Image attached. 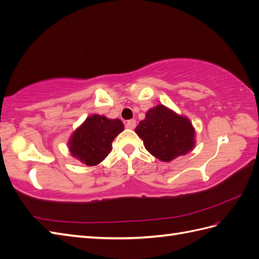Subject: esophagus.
<instances>
[{
	"mask_svg": "<svg viewBox=\"0 0 259 259\" xmlns=\"http://www.w3.org/2000/svg\"><path fill=\"white\" fill-rule=\"evenodd\" d=\"M135 126H136V120L135 119H130V120H127V122L125 123V127L128 128V130L135 128Z\"/></svg>",
	"mask_w": 259,
	"mask_h": 259,
	"instance_id": "obj_1",
	"label": "esophagus"
}]
</instances>
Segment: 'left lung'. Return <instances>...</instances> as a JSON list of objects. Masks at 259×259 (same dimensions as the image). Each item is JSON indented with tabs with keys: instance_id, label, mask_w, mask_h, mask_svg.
I'll return each mask as SVG.
<instances>
[{
	"instance_id": "obj_1",
	"label": "left lung",
	"mask_w": 259,
	"mask_h": 259,
	"mask_svg": "<svg viewBox=\"0 0 259 259\" xmlns=\"http://www.w3.org/2000/svg\"><path fill=\"white\" fill-rule=\"evenodd\" d=\"M135 133L147 151L165 163L186 155L196 143L191 120L163 104L149 108L145 118L136 126Z\"/></svg>"
}]
</instances>
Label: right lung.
Returning <instances> with one entry per match:
<instances>
[{
  "instance_id": "1",
  "label": "right lung",
  "mask_w": 259,
  "mask_h": 259,
  "mask_svg": "<svg viewBox=\"0 0 259 259\" xmlns=\"http://www.w3.org/2000/svg\"><path fill=\"white\" fill-rule=\"evenodd\" d=\"M123 130L124 124L118 118L91 115L73 132L67 146L74 158L88 166H95L111 153L112 142Z\"/></svg>"
}]
</instances>
